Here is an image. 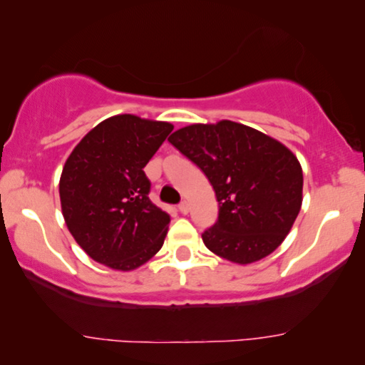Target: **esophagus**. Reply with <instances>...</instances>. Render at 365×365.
I'll return each instance as SVG.
<instances>
[{
    "instance_id": "esophagus-1",
    "label": "esophagus",
    "mask_w": 365,
    "mask_h": 365,
    "mask_svg": "<svg viewBox=\"0 0 365 365\" xmlns=\"http://www.w3.org/2000/svg\"><path fill=\"white\" fill-rule=\"evenodd\" d=\"M178 210H180V212H182V214H188V210H190V205H188V202H187V200L180 202Z\"/></svg>"
}]
</instances>
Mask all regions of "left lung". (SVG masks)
I'll list each match as a JSON object with an SVG mask.
<instances>
[{
	"mask_svg": "<svg viewBox=\"0 0 365 365\" xmlns=\"http://www.w3.org/2000/svg\"><path fill=\"white\" fill-rule=\"evenodd\" d=\"M168 140L216 192L217 221L202 232L210 252L247 265L282 243L302 204V170L292 151L231 120L187 125Z\"/></svg>",
	"mask_w": 365,
	"mask_h": 365,
	"instance_id": "1",
	"label": "left lung"
}]
</instances>
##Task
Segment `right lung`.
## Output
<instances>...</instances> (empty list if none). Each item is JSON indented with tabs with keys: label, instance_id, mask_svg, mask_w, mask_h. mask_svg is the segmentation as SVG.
<instances>
[{
	"label": "right lung",
	"instance_id": "1",
	"mask_svg": "<svg viewBox=\"0 0 365 365\" xmlns=\"http://www.w3.org/2000/svg\"><path fill=\"white\" fill-rule=\"evenodd\" d=\"M171 130L168 122L115 115L66 160L59 182L66 226L95 262L134 270L163 247L170 214L149 200L144 166Z\"/></svg>",
	"mask_w": 365,
	"mask_h": 365
}]
</instances>
